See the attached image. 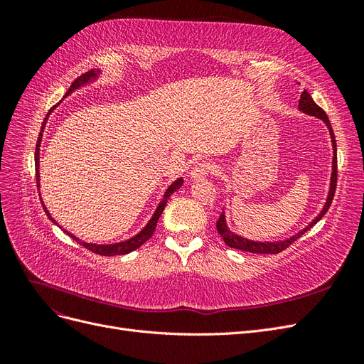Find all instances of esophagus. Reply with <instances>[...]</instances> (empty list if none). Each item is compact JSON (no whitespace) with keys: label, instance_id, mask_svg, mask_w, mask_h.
Returning <instances> with one entry per match:
<instances>
[{"label":"esophagus","instance_id":"obj_1","mask_svg":"<svg viewBox=\"0 0 364 364\" xmlns=\"http://www.w3.org/2000/svg\"><path fill=\"white\" fill-rule=\"evenodd\" d=\"M213 164L208 162V161H202V162H197L194 167L191 168L190 171V176L191 179H200V178H205V176L211 174L213 173Z\"/></svg>","mask_w":364,"mask_h":364}]
</instances>
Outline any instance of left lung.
I'll return each mask as SVG.
<instances>
[{"mask_svg":"<svg viewBox=\"0 0 364 364\" xmlns=\"http://www.w3.org/2000/svg\"><path fill=\"white\" fill-rule=\"evenodd\" d=\"M299 111H302L304 114L306 115H311V117H316V118H321L323 123L326 124L328 130H329V135H331V142H333V150H334V158H333V173H331V183H329V193H328V197H326V202H325V206L321 213H318V215L313 220V222L308 225L305 229L299 230L296 235L290 237L289 240H284V241H252V240H247V238H243L240 237L237 234H234L232 230H230L226 225V217H225V211L222 213V215H220V218L217 220V230L218 234L222 235L225 243L232 247V249H238V250H245V252H252V253H279L282 252L284 249H287L293 241H296L297 238H301L308 229H311L318 220H321L326 211L329 209V206H331V202L334 199V193H336V186H337V147H336V136H334V132H333V127H331V123H329V119L325 114V111L322 107H318L314 100L311 98V95L308 94L306 91L302 92L301 95V100H299Z\"/></svg>","mask_w":364,"mask_h":364,"instance_id":"obj_1","label":"left lung"}]
</instances>
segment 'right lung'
I'll use <instances>...</instances> for the list:
<instances>
[{
    "label": "right lung",
    "instance_id": "right-lung-1",
    "mask_svg": "<svg viewBox=\"0 0 364 364\" xmlns=\"http://www.w3.org/2000/svg\"><path fill=\"white\" fill-rule=\"evenodd\" d=\"M98 74H100V70H97V71L91 70V71H87L86 74H82L80 77H77V79L73 82V85L70 86V90L67 91V94H65V97L70 95L73 91L79 90L80 86H85L86 83H90L91 80H95L97 77H98ZM65 97H63V98H65ZM54 107H56V106H53V107L50 109V112L47 114L46 119H43V123H42L41 130H43V127H46V123H47V119H48V115L53 112V109H54ZM41 141H42V132L39 134V138H38V142H36V151H35V165H36V183H38V188H39V147H41ZM182 183H183V179H182V178H179L178 181H174V182L168 186V188L165 190V194H164V197H162V200L159 202V205H158V208H156L155 214L151 215L150 222L146 225V228L142 229L141 232H139V234H136L135 237H132V238H129V240H126V241H121V243H115V245H92V243H85V241H82V240H79L77 237H74L73 234H70L68 230H65V229H63V232H67V234H68L73 240H75L77 243H79L80 246H83V247H86L87 250H91V252L97 253V255H103V257L126 255V253H129V252H134L135 249H138L139 246L144 245L146 241L153 235V232H155V229H156L158 220H159V217H161V214H162V211H164L165 205H167L168 197H170L176 190H179L181 186H182ZM42 206H43V209H46V214L51 218V222H53L54 225H58V223H56V220H54V218L50 215V213L47 211V208H46V205H43V202H42Z\"/></svg>",
    "mask_w": 364,
    "mask_h": 364
}]
</instances>
